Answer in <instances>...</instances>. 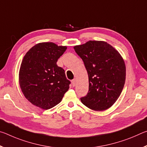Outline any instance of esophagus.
Masks as SVG:
<instances>
[{
  "instance_id": "esophagus-1",
  "label": "esophagus",
  "mask_w": 147,
  "mask_h": 147,
  "mask_svg": "<svg viewBox=\"0 0 147 147\" xmlns=\"http://www.w3.org/2000/svg\"><path fill=\"white\" fill-rule=\"evenodd\" d=\"M71 82H72V85H73V87L75 86V85H76V80H75V79L73 80H72Z\"/></svg>"
}]
</instances>
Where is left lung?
Returning a JSON list of instances; mask_svg holds the SVG:
<instances>
[{"label":"left lung","instance_id":"left-lung-1","mask_svg":"<svg viewBox=\"0 0 147 147\" xmlns=\"http://www.w3.org/2000/svg\"><path fill=\"white\" fill-rule=\"evenodd\" d=\"M82 59L89 77V91L80 98L94 111L108 109L115 102L124 88L126 67L119 52L105 41H89L74 47Z\"/></svg>","mask_w":147,"mask_h":147}]
</instances>
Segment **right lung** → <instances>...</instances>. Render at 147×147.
<instances>
[{
	"instance_id": "obj_1",
	"label": "right lung",
	"mask_w": 147,
	"mask_h": 147,
	"mask_svg": "<svg viewBox=\"0 0 147 147\" xmlns=\"http://www.w3.org/2000/svg\"><path fill=\"white\" fill-rule=\"evenodd\" d=\"M67 47L52 42L36 44L24 56L19 70V85L24 96L34 106L49 109L61 101L71 82L57 65Z\"/></svg>"
}]
</instances>
